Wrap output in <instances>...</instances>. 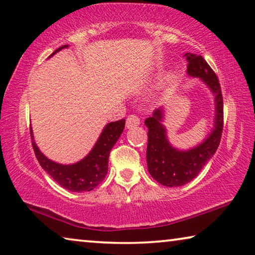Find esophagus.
Here are the masks:
<instances>
[{"instance_id":"34e87169","label":"esophagus","mask_w":255,"mask_h":255,"mask_svg":"<svg viewBox=\"0 0 255 255\" xmlns=\"http://www.w3.org/2000/svg\"><path fill=\"white\" fill-rule=\"evenodd\" d=\"M140 124V119L136 115H130L128 116L127 119V128H132L133 127H136V125Z\"/></svg>"}]
</instances>
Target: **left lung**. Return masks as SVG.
<instances>
[{
	"label": "left lung",
	"instance_id": "8db88e82",
	"mask_svg": "<svg viewBox=\"0 0 255 255\" xmlns=\"http://www.w3.org/2000/svg\"><path fill=\"white\" fill-rule=\"evenodd\" d=\"M187 73L199 77L214 93L215 120L214 128L201 144L189 150H178L166 138V130L162 124L164 109L160 107L152 116L144 121L148 128L147 166L152 178L160 185L179 187L190 182L217 151L223 128V99L219 80L213 69L202 56L186 53Z\"/></svg>",
	"mask_w": 255,
	"mask_h": 255
}]
</instances>
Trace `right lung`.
<instances>
[{
  "label": "right lung",
  "instance_id": "add662e5",
  "mask_svg": "<svg viewBox=\"0 0 255 255\" xmlns=\"http://www.w3.org/2000/svg\"><path fill=\"white\" fill-rule=\"evenodd\" d=\"M67 46L68 45L60 46L51 56ZM124 127V119L108 123L89 155L80 162L70 164V165H62L45 157L35 143L32 128H30V138H32L35 156L43 170L46 171V173L65 189L75 191V193H83V191H91L104 181L108 172L109 154L116 141L122 134Z\"/></svg>",
  "mask_w": 255,
  "mask_h": 255
}]
</instances>
